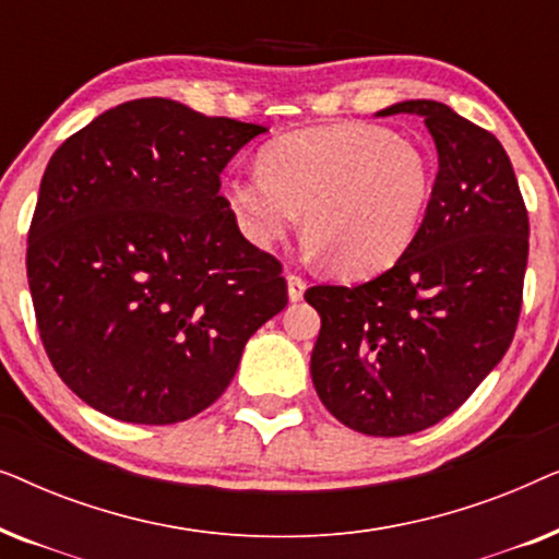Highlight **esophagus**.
<instances>
[{
  "instance_id": "obj_1",
  "label": "esophagus",
  "mask_w": 559,
  "mask_h": 559,
  "mask_svg": "<svg viewBox=\"0 0 559 559\" xmlns=\"http://www.w3.org/2000/svg\"><path fill=\"white\" fill-rule=\"evenodd\" d=\"M305 289H308V282H305L302 277H297V274H287V297L293 302H300Z\"/></svg>"
}]
</instances>
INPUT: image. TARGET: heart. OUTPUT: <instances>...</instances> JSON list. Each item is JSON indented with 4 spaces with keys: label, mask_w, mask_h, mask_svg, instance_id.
Wrapping results in <instances>:
<instances>
[{
    "label": "heart",
    "mask_w": 559,
    "mask_h": 559,
    "mask_svg": "<svg viewBox=\"0 0 559 559\" xmlns=\"http://www.w3.org/2000/svg\"><path fill=\"white\" fill-rule=\"evenodd\" d=\"M432 165L417 142L371 124H331L277 136L259 173L221 186L243 241L272 249L302 211L310 254L338 274L392 266L415 239L432 198Z\"/></svg>",
    "instance_id": "obj_1"
}]
</instances>
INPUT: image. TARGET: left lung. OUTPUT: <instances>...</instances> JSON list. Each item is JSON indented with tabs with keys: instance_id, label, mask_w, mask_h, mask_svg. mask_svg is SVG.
<instances>
[{
	"instance_id": "8db88e82",
	"label": "left lung",
	"mask_w": 559,
	"mask_h": 559,
	"mask_svg": "<svg viewBox=\"0 0 559 559\" xmlns=\"http://www.w3.org/2000/svg\"><path fill=\"white\" fill-rule=\"evenodd\" d=\"M425 119L438 178L423 224L392 270L358 287L305 293L320 312L310 377L350 430L400 438L455 412L514 338L530 221L491 132L427 98L379 111Z\"/></svg>"
}]
</instances>
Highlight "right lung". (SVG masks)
I'll use <instances>...</instances> for the list:
<instances>
[{
  "label": "right lung",
  "instance_id": "obj_1",
  "mask_svg": "<svg viewBox=\"0 0 559 559\" xmlns=\"http://www.w3.org/2000/svg\"><path fill=\"white\" fill-rule=\"evenodd\" d=\"M264 132L136 98L52 152L27 282L43 346L88 407L134 425L198 415L287 305L280 262L243 241L218 195L224 167Z\"/></svg>",
  "mask_w": 559,
  "mask_h": 559
}]
</instances>
